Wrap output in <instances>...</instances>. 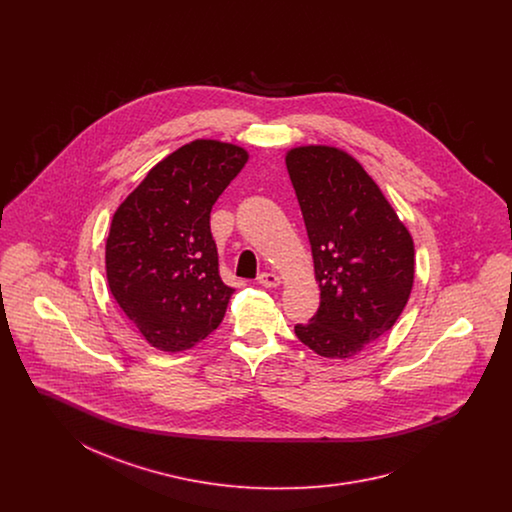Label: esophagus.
<instances>
[{
    "instance_id": "1",
    "label": "esophagus",
    "mask_w": 512,
    "mask_h": 512,
    "mask_svg": "<svg viewBox=\"0 0 512 512\" xmlns=\"http://www.w3.org/2000/svg\"><path fill=\"white\" fill-rule=\"evenodd\" d=\"M257 282L265 288H276V286H280V276L274 272H263L257 276Z\"/></svg>"
}]
</instances>
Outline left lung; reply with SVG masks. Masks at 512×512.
I'll list each match as a JSON object with an SVG mask.
<instances>
[{
	"label": "left lung",
	"mask_w": 512,
	"mask_h": 512,
	"mask_svg": "<svg viewBox=\"0 0 512 512\" xmlns=\"http://www.w3.org/2000/svg\"><path fill=\"white\" fill-rule=\"evenodd\" d=\"M286 167L320 288L317 315L297 324L295 336L320 357H355L409 301L413 238L370 174L340 147H293Z\"/></svg>",
	"instance_id": "obj_1"
}]
</instances>
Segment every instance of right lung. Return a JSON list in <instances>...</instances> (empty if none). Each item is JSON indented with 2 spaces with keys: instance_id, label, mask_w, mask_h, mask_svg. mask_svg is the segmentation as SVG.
<instances>
[{
  "instance_id": "obj_1",
  "label": "right lung",
  "mask_w": 512,
  "mask_h": 512,
  "mask_svg": "<svg viewBox=\"0 0 512 512\" xmlns=\"http://www.w3.org/2000/svg\"><path fill=\"white\" fill-rule=\"evenodd\" d=\"M247 159L244 147L194 140L147 172L113 215L107 284L155 349H192L224 318L234 290L220 280L209 219Z\"/></svg>"
}]
</instances>
